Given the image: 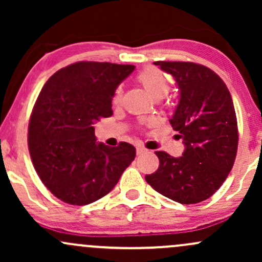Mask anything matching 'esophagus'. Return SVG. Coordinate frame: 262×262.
I'll list each match as a JSON object with an SVG mask.
<instances>
[{
    "label": "esophagus",
    "mask_w": 262,
    "mask_h": 262,
    "mask_svg": "<svg viewBox=\"0 0 262 262\" xmlns=\"http://www.w3.org/2000/svg\"><path fill=\"white\" fill-rule=\"evenodd\" d=\"M145 152H148V150L145 148H143V146H138L137 148V155H143L145 154Z\"/></svg>",
    "instance_id": "34e87169"
}]
</instances>
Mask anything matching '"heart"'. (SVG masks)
Masks as SVG:
<instances>
[{
	"label": "heart",
	"instance_id": "heart-1",
	"mask_svg": "<svg viewBox=\"0 0 262 262\" xmlns=\"http://www.w3.org/2000/svg\"><path fill=\"white\" fill-rule=\"evenodd\" d=\"M137 81L144 87L146 92L155 100L164 98L170 91V82L166 75L158 68H146L137 75ZM122 90L117 89L113 96V103H118L121 100Z\"/></svg>",
	"mask_w": 262,
	"mask_h": 262
}]
</instances>
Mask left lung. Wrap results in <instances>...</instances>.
Listing matches in <instances>:
<instances>
[{"label": "left lung", "mask_w": 262, "mask_h": 262, "mask_svg": "<svg viewBox=\"0 0 262 262\" xmlns=\"http://www.w3.org/2000/svg\"><path fill=\"white\" fill-rule=\"evenodd\" d=\"M180 90L170 119L185 144L182 156L156 151L159 169L146 182L175 202L207 200L229 175L237 150V123L233 100L223 80L207 66L186 61H156Z\"/></svg>", "instance_id": "8db88e82"}]
</instances>
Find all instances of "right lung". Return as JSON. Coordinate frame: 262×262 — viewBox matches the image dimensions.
<instances>
[{
    "mask_svg": "<svg viewBox=\"0 0 262 262\" xmlns=\"http://www.w3.org/2000/svg\"><path fill=\"white\" fill-rule=\"evenodd\" d=\"M134 69L75 62L56 71L39 93L28 127L29 154L41 182L62 202L85 206L106 196L134 160L132 144L97 143L93 127L112 116L114 92Z\"/></svg>",
    "mask_w": 262,
    "mask_h": 262,
    "instance_id": "right-lung-1",
    "label": "right lung"
}]
</instances>
